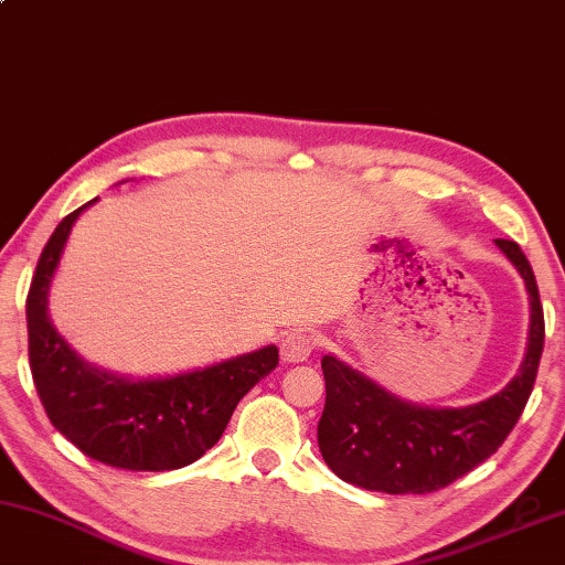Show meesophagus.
<instances>
[{"label": "esophagus", "instance_id": "1", "mask_svg": "<svg viewBox=\"0 0 565 565\" xmlns=\"http://www.w3.org/2000/svg\"><path fill=\"white\" fill-rule=\"evenodd\" d=\"M312 349H316V338L310 333H302V331H292L282 338L280 343V353H282V361L288 363H302L310 359Z\"/></svg>", "mask_w": 565, "mask_h": 565}]
</instances>
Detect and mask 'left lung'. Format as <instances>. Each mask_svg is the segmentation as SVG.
Segmentation results:
<instances>
[{
  "label": "left lung",
  "instance_id": "obj_1",
  "mask_svg": "<svg viewBox=\"0 0 565 565\" xmlns=\"http://www.w3.org/2000/svg\"><path fill=\"white\" fill-rule=\"evenodd\" d=\"M527 290L531 326L518 376L484 402L427 406L386 392L366 373L323 355L326 409L318 447L341 480L388 494H424L475 470L508 439L533 392L543 353V306L533 267L510 239H494Z\"/></svg>",
  "mask_w": 565,
  "mask_h": 565
}]
</instances>
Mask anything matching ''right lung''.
<instances>
[{"instance_id": "add662e5", "label": "right lung", "mask_w": 565, "mask_h": 565, "mask_svg": "<svg viewBox=\"0 0 565 565\" xmlns=\"http://www.w3.org/2000/svg\"><path fill=\"white\" fill-rule=\"evenodd\" d=\"M47 239L28 295L30 369L52 427L95 462L134 472L179 470L220 441L239 398L277 366V345L169 376L134 379L88 363L50 320V288L77 216Z\"/></svg>"}]
</instances>
